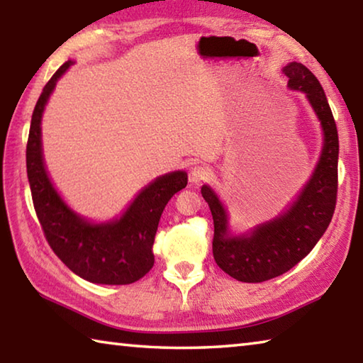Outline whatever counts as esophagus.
<instances>
[{"label":"esophagus","mask_w":363,"mask_h":363,"mask_svg":"<svg viewBox=\"0 0 363 363\" xmlns=\"http://www.w3.org/2000/svg\"><path fill=\"white\" fill-rule=\"evenodd\" d=\"M208 176H210V168H208L206 164L199 163V164H195V167L190 168L189 179H190V182L199 184V182H201V181H205Z\"/></svg>","instance_id":"obj_1"}]
</instances>
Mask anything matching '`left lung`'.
Listing matches in <instances>:
<instances>
[{
  "label": "left lung",
  "instance_id": "obj_1",
  "mask_svg": "<svg viewBox=\"0 0 363 363\" xmlns=\"http://www.w3.org/2000/svg\"><path fill=\"white\" fill-rule=\"evenodd\" d=\"M284 73L291 89L306 93L322 123L325 138L320 162L299 199L281 216L256 227L251 235L229 237L224 206L210 187H201V195L213 214L214 261L230 277L247 284L279 277L296 266L320 240L336 206L340 140L327 96L306 65L291 62Z\"/></svg>",
  "mask_w": 363,
  "mask_h": 363
}]
</instances>
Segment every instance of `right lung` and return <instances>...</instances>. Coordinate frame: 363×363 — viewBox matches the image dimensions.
<instances>
[{"label":"right lung","mask_w":363,"mask_h":363,"mask_svg":"<svg viewBox=\"0 0 363 363\" xmlns=\"http://www.w3.org/2000/svg\"><path fill=\"white\" fill-rule=\"evenodd\" d=\"M65 62L43 88L27 140V176L36 216L49 247L72 272L102 285H130L143 279L155 262L153 242L160 216L176 192L187 186L184 171L164 174L140 192L120 219L89 224L77 216L54 190L41 155V115Z\"/></svg>","instance_id":"add662e5"}]
</instances>
